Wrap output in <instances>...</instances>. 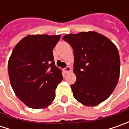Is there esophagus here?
<instances>
[{
  "label": "esophagus",
  "mask_w": 129,
  "mask_h": 129,
  "mask_svg": "<svg viewBox=\"0 0 129 129\" xmlns=\"http://www.w3.org/2000/svg\"><path fill=\"white\" fill-rule=\"evenodd\" d=\"M71 67H70V66H67V67H66L64 69V73L65 74H67V73H69V72H71Z\"/></svg>",
  "instance_id": "34e87169"
}]
</instances>
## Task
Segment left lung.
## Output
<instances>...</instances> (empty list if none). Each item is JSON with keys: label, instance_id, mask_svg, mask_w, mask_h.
Segmentation results:
<instances>
[{"label": "left lung", "instance_id": "obj_1", "mask_svg": "<svg viewBox=\"0 0 129 129\" xmlns=\"http://www.w3.org/2000/svg\"><path fill=\"white\" fill-rule=\"evenodd\" d=\"M62 39L74 52L76 82L71 85L73 96L87 106L106 101L116 86L120 74V57L111 41L95 31L70 34Z\"/></svg>", "mask_w": 129, "mask_h": 129}]
</instances>
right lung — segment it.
I'll list each match as a JSON object with an SVG mask.
<instances>
[{
    "label": "right lung",
    "instance_id": "add662e5",
    "mask_svg": "<svg viewBox=\"0 0 129 129\" xmlns=\"http://www.w3.org/2000/svg\"><path fill=\"white\" fill-rule=\"evenodd\" d=\"M60 35H28L13 49L8 63L11 85L16 96L27 106L44 108L55 98L63 79L55 66L52 50Z\"/></svg>",
    "mask_w": 129,
    "mask_h": 129
}]
</instances>
